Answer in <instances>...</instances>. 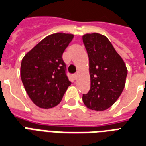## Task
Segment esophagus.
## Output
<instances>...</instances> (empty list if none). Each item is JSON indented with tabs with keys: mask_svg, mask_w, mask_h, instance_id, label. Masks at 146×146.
Wrapping results in <instances>:
<instances>
[{
	"mask_svg": "<svg viewBox=\"0 0 146 146\" xmlns=\"http://www.w3.org/2000/svg\"><path fill=\"white\" fill-rule=\"evenodd\" d=\"M78 74V72H76V73H75V74H73V77H74V79H76V78H77Z\"/></svg>",
	"mask_w": 146,
	"mask_h": 146,
	"instance_id": "esophagus-1",
	"label": "esophagus"
}]
</instances>
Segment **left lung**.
Wrapping results in <instances>:
<instances>
[{"mask_svg":"<svg viewBox=\"0 0 146 146\" xmlns=\"http://www.w3.org/2000/svg\"><path fill=\"white\" fill-rule=\"evenodd\" d=\"M89 58L91 87L82 100L88 108L100 111L110 108L125 85V62L106 36L98 33L82 37Z\"/></svg>","mask_w":146,"mask_h":146,"instance_id":"obj_1","label":"left lung"}]
</instances>
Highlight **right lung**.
I'll return each mask as SVG.
<instances>
[{
	"label": "right lung",
	"mask_w": 146,
	"mask_h": 146,
	"mask_svg": "<svg viewBox=\"0 0 146 146\" xmlns=\"http://www.w3.org/2000/svg\"><path fill=\"white\" fill-rule=\"evenodd\" d=\"M73 38L71 34L51 35L23 58L21 81L28 96L40 108H50L58 105L72 84L62 54Z\"/></svg>",
	"instance_id": "add662e5"
}]
</instances>
